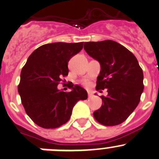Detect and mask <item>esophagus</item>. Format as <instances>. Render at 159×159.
I'll return each mask as SVG.
<instances>
[{
  "mask_svg": "<svg viewBox=\"0 0 159 159\" xmlns=\"http://www.w3.org/2000/svg\"><path fill=\"white\" fill-rule=\"evenodd\" d=\"M88 96H89V98H91L92 96V94L91 92H88Z\"/></svg>",
  "mask_w": 159,
  "mask_h": 159,
  "instance_id": "34e87169",
  "label": "esophagus"
}]
</instances>
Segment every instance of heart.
I'll return each instance as SVG.
<instances>
[{"mask_svg":"<svg viewBox=\"0 0 159 159\" xmlns=\"http://www.w3.org/2000/svg\"><path fill=\"white\" fill-rule=\"evenodd\" d=\"M84 84L85 86H89V83L87 82V81H85V82H84Z\"/></svg>","mask_w":159,"mask_h":159,"instance_id":"heart-1","label":"heart"}]
</instances>
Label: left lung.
<instances>
[{"label":"left lung","mask_w":159,"mask_h":159,"mask_svg":"<svg viewBox=\"0 0 159 159\" xmlns=\"http://www.w3.org/2000/svg\"><path fill=\"white\" fill-rule=\"evenodd\" d=\"M84 49L101 67L95 89L108 92L107 96H101L103 103L94 117L105 126L122 124L136 109L144 90L143 70L138 60L112 40L84 43Z\"/></svg>","instance_id":"obj_1"}]
</instances>
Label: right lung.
Wrapping results in <instances>:
<instances>
[{
	"instance_id": "right-lung-1",
	"label": "right lung",
	"mask_w": 159,
	"mask_h": 159,
	"mask_svg": "<svg viewBox=\"0 0 159 159\" xmlns=\"http://www.w3.org/2000/svg\"><path fill=\"white\" fill-rule=\"evenodd\" d=\"M83 43H53L32 52L22 67L18 91L27 115L39 127L53 129L69 120L75 105L87 99L88 93L79 85L64 92L57 89L68 75V61L83 48Z\"/></svg>"
}]
</instances>
